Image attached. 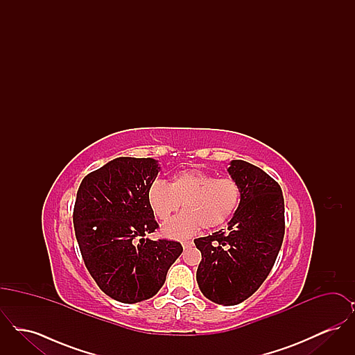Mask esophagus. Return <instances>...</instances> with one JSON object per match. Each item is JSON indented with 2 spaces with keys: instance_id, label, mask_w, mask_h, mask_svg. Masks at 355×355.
Instances as JSON below:
<instances>
[{
  "instance_id": "1",
  "label": "esophagus",
  "mask_w": 355,
  "mask_h": 355,
  "mask_svg": "<svg viewBox=\"0 0 355 355\" xmlns=\"http://www.w3.org/2000/svg\"><path fill=\"white\" fill-rule=\"evenodd\" d=\"M193 245V242L191 241H185V242H182V248L184 249H187V248H190Z\"/></svg>"
}]
</instances>
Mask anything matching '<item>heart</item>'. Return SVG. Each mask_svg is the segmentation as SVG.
I'll list each match as a JSON object with an SVG mask.
<instances>
[{
    "label": "heart",
    "mask_w": 355,
    "mask_h": 355,
    "mask_svg": "<svg viewBox=\"0 0 355 355\" xmlns=\"http://www.w3.org/2000/svg\"><path fill=\"white\" fill-rule=\"evenodd\" d=\"M241 200L236 180L216 178L202 170H184L175 174L169 185L153 182L148 203L155 218L169 220L182 205L184 213L162 226V233L173 239H185L203 229H214L229 220Z\"/></svg>",
    "instance_id": "obj_1"
}]
</instances>
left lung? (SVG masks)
<instances>
[{
  "label": "left lung",
  "mask_w": 355,
  "mask_h": 355,
  "mask_svg": "<svg viewBox=\"0 0 355 355\" xmlns=\"http://www.w3.org/2000/svg\"><path fill=\"white\" fill-rule=\"evenodd\" d=\"M229 174L241 187V201L226 230L194 239L202 261L197 282L214 304L233 306L254 294L268 278L285 236L281 186L252 164L233 159Z\"/></svg>",
  "instance_id": "left-lung-1"
}]
</instances>
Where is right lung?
<instances>
[{
	"instance_id": "obj_1",
	"label": "right lung",
	"mask_w": 355,
	"mask_h": 355,
	"mask_svg": "<svg viewBox=\"0 0 355 355\" xmlns=\"http://www.w3.org/2000/svg\"><path fill=\"white\" fill-rule=\"evenodd\" d=\"M158 171L153 158L119 157L89 173L77 191L73 223L85 266L122 304L155 295L184 250L175 241L145 238L158 229L148 203Z\"/></svg>"
}]
</instances>
